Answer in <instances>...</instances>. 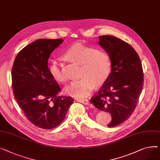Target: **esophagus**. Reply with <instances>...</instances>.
<instances>
[{
    "label": "esophagus",
    "instance_id": "1",
    "mask_svg": "<svg viewBox=\"0 0 160 160\" xmlns=\"http://www.w3.org/2000/svg\"><path fill=\"white\" fill-rule=\"evenodd\" d=\"M78 101L84 105H89V102L88 99H78Z\"/></svg>",
    "mask_w": 160,
    "mask_h": 160
}]
</instances>
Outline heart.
Returning <instances> with one entry per match:
<instances>
[{
  "label": "heart",
  "instance_id": "obj_1",
  "mask_svg": "<svg viewBox=\"0 0 160 160\" xmlns=\"http://www.w3.org/2000/svg\"><path fill=\"white\" fill-rule=\"evenodd\" d=\"M64 57L82 66L80 76L82 78L72 81L65 89L67 93L72 97L83 98L88 96L95 85L98 86L103 84L110 74V56L97 48L76 43L66 50ZM48 68L50 74L56 80L65 82L67 80L60 62L52 60Z\"/></svg>",
  "mask_w": 160,
  "mask_h": 160
}]
</instances>
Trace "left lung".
<instances>
[{"instance_id": "obj_1", "label": "left lung", "mask_w": 160, "mask_h": 160, "mask_svg": "<svg viewBox=\"0 0 160 160\" xmlns=\"http://www.w3.org/2000/svg\"><path fill=\"white\" fill-rule=\"evenodd\" d=\"M98 38V44L110 56L112 71L90 102L110 113L112 121L107 127H113L128 119L135 110L143 86V72L140 58L131 45L112 36Z\"/></svg>"}]
</instances>
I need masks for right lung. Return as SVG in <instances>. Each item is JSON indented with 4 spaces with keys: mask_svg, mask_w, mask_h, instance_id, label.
Returning a JSON list of instances; mask_svg holds the SVG:
<instances>
[{
    "mask_svg": "<svg viewBox=\"0 0 160 160\" xmlns=\"http://www.w3.org/2000/svg\"><path fill=\"white\" fill-rule=\"evenodd\" d=\"M62 39H40L17 55L12 71V89L17 102L36 127L50 130L65 119L74 99L58 96L61 89L49 72L48 60Z\"/></svg>",
    "mask_w": 160,
    "mask_h": 160,
    "instance_id": "right-lung-1",
    "label": "right lung"
}]
</instances>
